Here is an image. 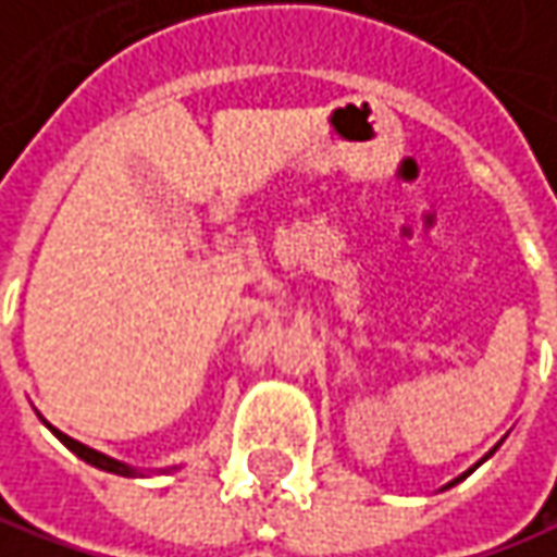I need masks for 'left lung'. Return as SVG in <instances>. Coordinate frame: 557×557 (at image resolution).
Instances as JSON below:
<instances>
[{
  "mask_svg": "<svg viewBox=\"0 0 557 557\" xmlns=\"http://www.w3.org/2000/svg\"><path fill=\"white\" fill-rule=\"evenodd\" d=\"M498 448V446H496ZM496 448H490V451H486V455H483V458H480V461H476V465H473V468H480V465H483V461H486V458H490V455H493V451H496ZM473 468L471 471H465L461 473V476H455V480H448L446 486H443V490H448V486H455V483H461V480H465V476H468V473H473Z\"/></svg>",
  "mask_w": 557,
  "mask_h": 557,
  "instance_id": "left-lung-1",
  "label": "left lung"
}]
</instances>
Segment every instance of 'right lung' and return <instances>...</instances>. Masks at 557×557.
I'll list each match as a JSON object with an SVG mask.
<instances>
[{"instance_id":"obj_1","label":"right lung","mask_w":557,"mask_h":557,"mask_svg":"<svg viewBox=\"0 0 557 557\" xmlns=\"http://www.w3.org/2000/svg\"><path fill=\"white\" fill-rule=\"evenodd\" d=\"M39 421H42V414H39ZM46 426H49V430H52V433H55L61 443L71 448L77 458H84L86 465H92V468H99V471L117 473V476H146V471H139V468H134V465H124V461H117V458H111V455H102V451H96V448H89V446H84V443H77V440H71L67 433L55 430L52 423H46ZM164 471H177V468H164Z\"/></svg>"}]
</instances>
